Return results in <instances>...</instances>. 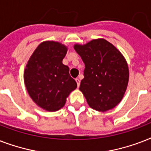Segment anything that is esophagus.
<instances>
[{"instance_id": "1", "label": "esophagus", "mask_w": 151, "mask_h": 151, "mask_svg": "<svg viewBox=\"0 0 151 151\" xmlns=\"http://www.w3.org/2000/svg\"><path fill=\"white\" fill-rule=\"evenodd\" d=\"M75 80H76V82H77V84H78V86L79 87V86H80V83H81L80 79H79V78H76Z\"/></svg>"}]
</instances>
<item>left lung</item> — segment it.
Wrapping results in <instances>:
<instances>
[{"label":"left lung","mask_w":151,"mask_h":151,"mask_svg":"<svg viewBox=\"0 0 151 151\" xmlns=\"http://www.w3.org/2000/svg\"><path fill=\"white\" fill-rule=\"evenodd\" d=\"M73 48L85 63L79 89L88 104L102 112L115 107L124 96L129 82V67L124 56L105 39H95Z\"/></svg>","instance_id":"obj_1"}]
</instances>
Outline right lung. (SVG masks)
<instances>
[{
    "instance_id": "1",
    "label": "right lung",
    "mask_w": 151,
    "mask_h": 151,
    "mask_svg": "<svg viewBox=\"0 0 151 151\" xmlns=\"http://www.w3.org/2000/svg\"><path fill=\"white\" fill-rule=\"evenodd\" d=\"M67 48L55 41L40 44L29 58L24 70V82L34 103L47 111L63 107L78 85L63 64Z\"/></svg>"
}]
</instances>
